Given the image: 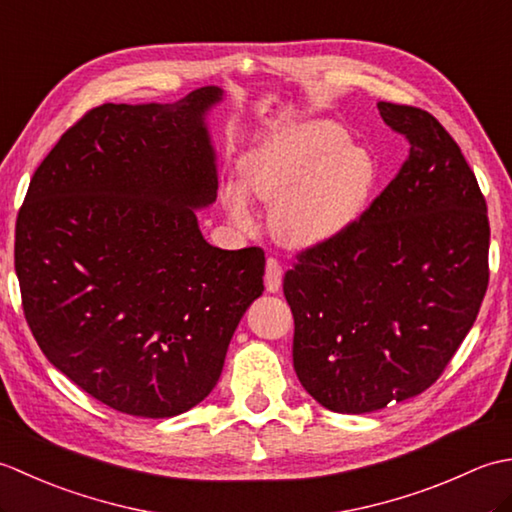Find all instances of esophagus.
<instances>
[{
  "instance_id": "obj_1",
  "label": "esophagus",
  "mask_w": 512,
  "mask_h": 512,
  "mask_svg": "<svg viewBox=\"0 0 512 512\" xmlns=\"http://www.w3.org/2000/svg\"><path fill=\"white\" fill-rule=\"evenodd\" d=\"M281 279H284V270H281V264L277 262L275 257H270L266 262V275H264L266 290L277 292L281 288Z\"/></svg>"
}]
</instances>
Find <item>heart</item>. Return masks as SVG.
<instances>
[{
    "label": "heart",
    "mask_w": 512,
    "mask_h": 512,
    "mask_svg": "<svg viewBox=\"0 0 512 512\" xmlns=\"http://www.w3.org/2000/svg\"><path fill=\"white\" fill-rule=\"evenodd\" d=\"M345 129L310 121L270 134L242 160L244 187L266 204H277L273 228L290 248H319L345 235L372 198L378 167L361 145L347 143ZM231 220L255 224L242 191L228 187Z\"/></svg>",
    "instance_id": "1"
}]
</instances>
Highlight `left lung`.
Listing matches in <instances>:
<instances>
[{"label":"left lung","instance_id":"left-lung-1","mask_svg":"<svg viewBox=\"0 0 512 512\" xmlns=\"http://www.w3.org/2000/svg\"><path fill=\"white\" fill-rule=\"evenodd\" d=\"M409 143L398 176L334 242L284 277L303 389L336 413H367L429 389L488 288L486 200L458 143L429 112L378 103Z\"/></svg>","mask_w":512,"mask_h":512}]
</instances>
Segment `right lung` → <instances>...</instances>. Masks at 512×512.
<instances>
[{
  "mask_svg": "<svg viewBox=\"0 0 512 512\" xmlns=\"http://www.w3.org/2000/svg\"><path fill=\"white\" fill-rule=\"evenodd\" d=\"M215 85L176 103L94 107L30 180L15 270L48 361L103 405L171 418L220 380L228 343L264 292V250H222L195 211L217 198L206 112Z\"/></svg>",
  "mask_w": 512,
  "mask_h": 512,
  "instance_id": "right-lung-1",
  "label": "right lung"
}]
</instances>
